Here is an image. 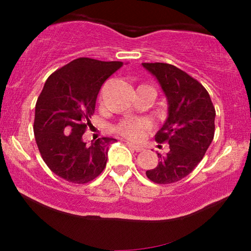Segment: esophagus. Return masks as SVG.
<instances>
[{"mask_svg": "<svg viewBox=\"0 0 251 251\" xmlns=\"http://www.w3.org/2000/svg\"><path fill=\"white\" fill-rule=\"evenodd\" d=\"M126 145H128L129 147H131L132 150H135L136 152H143V151H144V147L143 146L137 145V144L132 143V142H129V140H126Z\"/></svg>", "mask_w": 251, "mask_h": 251, "instance_id": "34e87169", "label": "esophagus"}]
</instances>
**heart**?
<instances>
[{
    "instance_id": "b5f03b06",
    "label": "heart",
    "mask_w": 251,
    "mask_h": 251,
    "mask_svg": "<svg viewBox=\"0 0 251 251\" xmlns=\"http://www.w3.org/2000/svg\"><path fill=\"white\" fill-rule=\"evenodd\" d=\"M145 129L146 125L140 120H126V121L120 123L119 126H116L115 128L119 135L131 140L140 138Z\"/></svg>"
}]
</instances>
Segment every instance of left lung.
<instances>
[{
	"instance_id": "8db88e82",
	"label": "left lung",
	"mask_w": 251,
	"mask_h": 251,
	"mask_svg": "<svg viewBox=\"0 0 251 251\" xmlns=\"http://www.w3.org/2000/svg\"><path fill=\"white\" fill-rule=\"evenodd\" d=\"M166 96L168 115L156 133L157 143L167 142L169 151L146 176L156 184L183 179L203 159L215 135V107L203 85L176 66L143 63Z\"/></svg>"
}]
</instances>
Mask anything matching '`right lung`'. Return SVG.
<instances>
[{"mask_svg":"<svg viewBox=\"0 0 251 251\" xmlns=\"http://www.w3.org/2000/svg\"><path fill=\"white\" fill-rule=\"evenodd\" d=\"M122 61L77 58L50 75L35 106L34 135L49 169L63 179L85 184L107 162L109 137L83 142L101 85Z\"/></svg>","mask_w":251,"mask_h":251,"instance_id":"right-lung-1","label":"right lung"}]
</instances>
